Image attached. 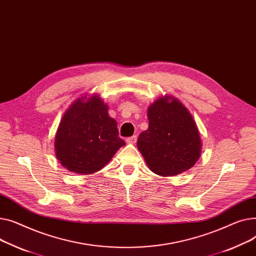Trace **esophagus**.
I'll return each instance as SVG.
<instances>
[{
	"label": "esophagus",
	"instance_id": "1",
	"mask_svg": "<svg viewBox=\"0 0 256 256\" xmlns=\"http://www.w3.org/2000/svg\"><path fill=\"white\" fill-rule=\"evenodd\" d=\"M136 140H138L136 135H133V136H131V138H128L126 140L127 144H135V142H136Z\"/></svg>",
	"mask_w": 256,
	"mask_h": 256
}]
</instances>
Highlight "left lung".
Here are the masks:
<instances>
[{
    "label": "left lung",
    "mask_w": 256,
    "mask_h": 256,
    "mask_svg": "<svg viewBox=\"0 0 256 256\" xmlns=\"http://www.w3.org/2000/svg\"><path fill=\"white\" fill-rule=\"evenodd\" d=\"M148 128L138 148L148 168L161 176L182 174L198 161L202 140L192 114L178 99L165 95L148 108Z\"/></svg>",
    "instance_id": "8db88e82"
}]
</instances>
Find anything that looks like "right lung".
Returning a JSON list of instances; mask_svg holds the SVG:
<instances>
[{"label":"right lung","instance_id":"add662e5","mask_svg":"<svg viewBox=\"0 0 256 256\" xmlns=\"http://www.w3.org/2000/svg\"><path fill=\"white\" fill-rule=\"evenodd\" d=\"M125 144L118 138L116 120L108 114V104L93 94L78 98L64 112L56 133L54 152L69 172L92 174Z\"/></svg>","mask_w":256,"mask_h":256}]
</instances>
